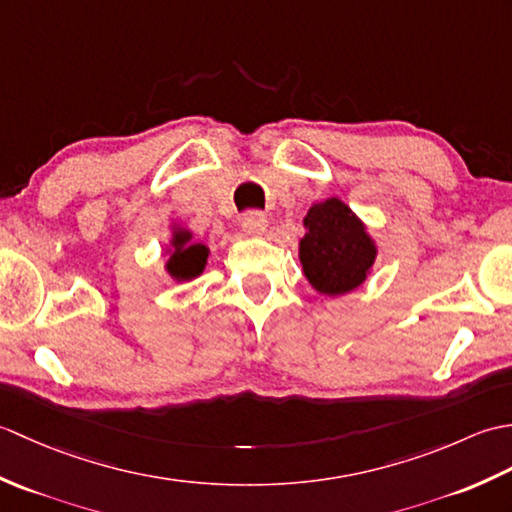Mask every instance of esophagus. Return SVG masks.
I'll list each match as a JSON object with an SVG mask.
<instances>
[{"label":"esophagus","mask_w":512,"mask_h":512,"mask_svg":"<svg viewBox=\"0 0 512 512\" xmlns=\"http://www.w3.org/2000/svg\"><path fill=\"white\" fill-rule=\"evenodd\" d=\"M242 226L246 233H253V235H262L268 226V217L262 211H248L242 217Z\"/></svg>","instance_id":"obj_1"}]
</instances>
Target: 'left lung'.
Segmentation results:
<instances>
[{
	"label": "left lung",
	"instance_id": "left-lung-1",
	"mask_svg": "<svg viewBox=\"0 0 512 512\" xmlns=\"http://www.w3.org/2000/svg\"><path fill=\"white\" fill-rule=\"evenodd\" d=\"M299 257L310 284L323 295L361 286L376 259V246L361 220L339 198L310 206Z\"/></svg>",
	"mask_w": 512,
	"mask_h": 512
}]
</instances>
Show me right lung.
Here are the masks:
<instances>
[{"label": "right lung", "instance_id": "obj_1", "mask_svg": "<svg viewBox=\"0 0 512 512\" xmlns=\"http://www.w3.org/2000/svg\"><path fill=\"white\" fill-rule=\"evenodd\" d=\"M206 257H209V248L200 242H191L189 231H176L173 233V253L167 262V270L178 281L193 279L204 270Z\"/></svg>", "mask_w": 512, "mask_h": 512}]
</instances>
